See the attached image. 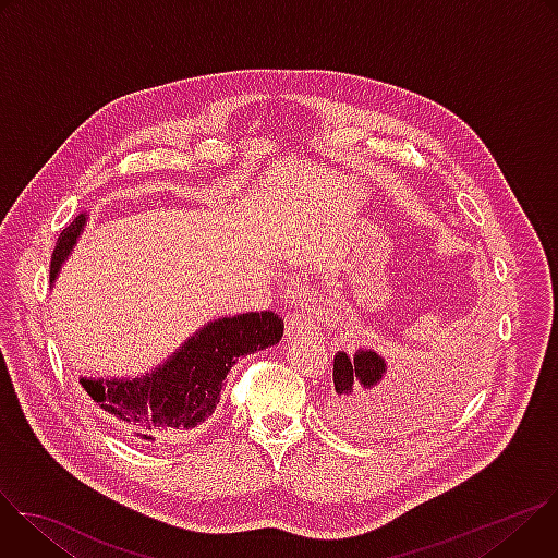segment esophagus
Wrapping results in <instances>:
<instances>
[{
	"instance_id": "obj_1",
	"label": "esophagus",
	"mask_w": 558,
	"mask_h": 558,
	"mask_svg": "<svg viewBox=\"0 0 558 558\" xmlns=\"http://www.w3.org/2000/svg\"><path fill=\"white\" fill-rule=\"evenodd\" d=\"M284 325H287V338H289V340L315 331L313 317H311L306 311H300V308H293V311H289V313L284 315Z\"/></svg>"
}]
</instances>
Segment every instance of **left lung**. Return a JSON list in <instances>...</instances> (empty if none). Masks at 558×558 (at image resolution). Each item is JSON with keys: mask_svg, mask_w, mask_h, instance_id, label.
<instances>
[{"mask_svg": "<svg viewBox=\"0 0 558 558\" xmlns=\"http://www.w3.org/2000/svg\"><path fill=\"white\" fill-rule=\"evenodd\" d=\"M417 373L420 375H413L409 371L412 377L407 375L402 385L401 377L404 375H397V371L395 375H388L386 360L377 351L357 349L353 355L338 351L333 357V392L329 397V409L342 428L355 435H368L371 430H388L390 426H397L393 411L402 413L400 405L404 409V402L400 400L402 392H397V386H404V390L415 387L426 409L450 407L459 400V390L465 388L463 371L448 368L446 364L435 373ZM392 376L398 377L397 385L391 384ZM415 391L411 392V397H417ZM409 395H404V400ZM413 402L417 404V400Z\"/></svg>", "mask_w": 558, "mask_h": 558, "instance_id": "left-lung-1", "label": "left lung"}]
</instances>
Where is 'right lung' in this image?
<instances>
[{"instance_id": "add662e5", "label": "right lung", "mask_w": 558, "mask_h": 558, "mask_svg": "<svg viewBox=\"0 0 558 558\" xmlns=\"http://www.w3.org/2000/svg\"><path fill=\"white\" fill-rule=\"evenodd\" d=\"M86 218L88 214H78L61 231L50 263V282L76 245ZM282 331V317L274 311L218 317L156 371L132 379L82 377V386L128 441L168 444L192 433L216 411L222 381L238 357L278 344Z\"/></svg>"}]
</instances>
